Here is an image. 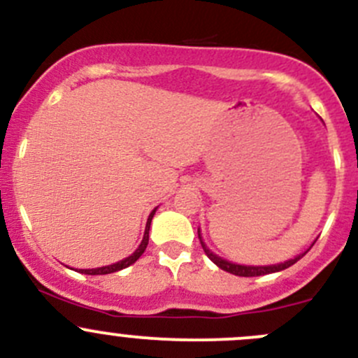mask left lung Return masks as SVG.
Masks as SVG:
<instances>
[{
	"mask_svg": "<svg viewBox=\"0 0 358 358\" xmlns=\"http://www.w3.org/2000/svg\"><path fill=\"white\" fill-rule=\"evenodd\" d=\"M199 241H201V246L204 249V252L208 255V258L211 259L213 263H215L216 266H220L222 270H225V272L229 273H234V275H239V277H258V275H266V273H273V272H280V270H286L289 268L291 265H294L298 259H301L303 256H305V252L303 255H298L296 258L292 259H287V262L284 263H277V265H266V266H251V265H237V263H232V262H227V259L220 258V256H216L215 252L209 251V248L206 246L204 241H202L201 237V232H199Z\"/></svg>",
	"mask_w": 358,
	"mask_h": 358,
	"instance_id": "left-lung-1",
	"label": "left lung"
}]
</instances>
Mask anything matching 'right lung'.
I'll use <instances>...</instances> for the list:
<instances>
[{
    "label": "right lung",
    "mask_w": 358,
    "mask_h": 358,
    "mask_svg": "<svg viewBox=\"0 0 358 358\" xmlns=\"http://www.w3.org/2000/svg\"><path fill=\"white\" fill-rule=\"evenodd\" d=\"M157 209V208H156ZM156 209H154L152 213L149 215V220H147V227H145V234H143V239L142 243H140L138 249H136L135 252H133L131 256H128V258L121 259V262L114 263V265H107V266H100V268H86V270H79L81 273H88V275H106V273H114V272H119V270L126 268V266L133 265V263L136 262V259L140 258V256L143 255V251H145L147 244H149V230H150V222H152L154 215H156Z\"/></svg>",
    "instance_id": "obj_1"
}]
</instances>
